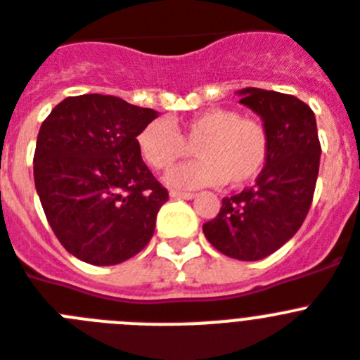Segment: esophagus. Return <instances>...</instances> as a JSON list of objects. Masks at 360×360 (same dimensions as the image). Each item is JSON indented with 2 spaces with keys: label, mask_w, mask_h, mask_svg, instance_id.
Returning a JSON list of instances; mask_svg holds the SVG:
<instances>
[{
  "label": "esophagus",
  "mask_w": 360,
  "mask_h": 360,
  "mask_svg": "<svg viewBox=\"0 0 360 360\" xmlns=\"http://www.w3.org/2000/svg\"><path fill=\"white\" fill-rule=\"evenodd\" d=\"M170 198L192 199V198H194V194H190V192H179V190H170Z\"/></svg>",
  "instance_id": "34e87169"
}]
</instances>
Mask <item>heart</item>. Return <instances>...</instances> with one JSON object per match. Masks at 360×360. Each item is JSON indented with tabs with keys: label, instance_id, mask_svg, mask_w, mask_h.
<instances>
[{
	"label": "heart",
	"instance_id": "heart-1",
	"mask_svg": "<svg viewBox=\"0 0 360 360\" xmlns=\"http://www.w3.org/2000/svg\"><path fill=\"white\" fill-rule=\"evenodd\" d=\"M137 146L155 170H170L194 148L198 161L166 175L174 188L243 186L258 177L269 157L264 124L226 108L199 111L183 122L153 120L137 135Z\"/></svg>",
	"mask_w": 360,
	"mask_h": 360
}]
</instances>
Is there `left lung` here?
<instances>
[{
  "instance_id": "left-lung-1",
  "label": "left lung",
  "mask_w": 360,
  "mask_h": 360,
  "mask_svg": "<svg viewBox=\"0 0 360 360\" xmlns=\"http://www.w3.org/2000/svg\"><path fill=\"white\" fill-rule=\"evenodd\" d=\"M240 104L258 115L269 157L250 188L223 198L219 214L203 225L219 252L243 262L273 255L291 240L309 212L320 165L315 113L292 95L240 89Z\"/></svg>"
}]
</instances>
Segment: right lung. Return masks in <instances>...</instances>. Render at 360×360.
<instances>
[{"instance_id":"add662e5","label":"right lung","mask_w":360,"mask_h":360,"mask_svg":"<svg viewBox=\"0 0 360 360\" xmlns=\"http://www.w3.org/2000/svg\"><path fill=\"white\" fill-rule=\"evenodd\" d=\"M157 111L119 96L63 98L44 120L34 185L65 250L91 265H117L144 249L168 192L144 165L137 135Z\"/></svg>"}]
</instances>
